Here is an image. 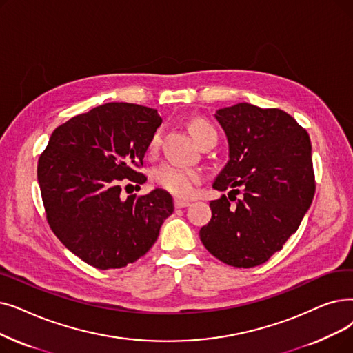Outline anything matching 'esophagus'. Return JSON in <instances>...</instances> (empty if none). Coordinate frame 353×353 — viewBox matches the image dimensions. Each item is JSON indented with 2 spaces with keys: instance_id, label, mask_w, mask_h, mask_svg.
<instances>
[{
  "instance_id": "1",
  "label": "esophagus",
  "mask_w": 353,
  "mask_h": 353,
  "mask_svg": "<svg viewBox=\"0 0 353 353\" xmlns=\"http://www.w3.org/2000/svg\"><path fill=\"white\" fill-rule=\"evenodd\" d=\"M174 206L176 208H188V206H190V202L183 201V199H174Z\"/></svg>"
}]
</instances>
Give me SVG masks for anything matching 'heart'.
<instances>
[{"mask_svg": "<svg viewBox=\"0 0 353 353\" xmlns=\"http://www.w3.org/2000/svg\"><path fill=\"white\" fill-rule=\"evenodd\" d=\"M189 131L197 144L203 139H206L210 132H216L210 122L202 118H196L190 121ZM159 144H160V132H156L148 144V150L156 151L159 148ZM152 180H154L164 190L170 192L176 196L185 197L193 192L194 186L202 180V176L197 170H193V168H185L176 164H163L157 167L154 173H152Z\"/></svg>", "mask_w": 353, "mask_h": 353, "instance_id": "obj_1", "label": "heart"}]
</instances>
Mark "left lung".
<instances>
[{
    "label": "left lung",
    "mask_w": 353,
    "mask_h": 353,
    "mask_svg": "<svg viewBox=\"0 0 353 353\" xmlns=\"http://www.w3.org/2000/svg\"><path fill=\"white\" fill-rule=\"evenodd\" d=\"M223 128L229 160L212 188L231 189L210 202L212 219L201 241L222 263L251 268L264 264L293 235L314 196L310 137L287 112L241 102L214 112Z\"/></svg>",
    "instance_id": "1"
}]
</instances>
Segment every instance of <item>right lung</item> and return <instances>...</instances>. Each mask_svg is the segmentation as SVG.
<instances>
[{"label": "right lung", "mask_w": 353, "mask_h": 353, "mask_svg": "<svg viewBox=\"0 0 353 353\" xmlns=\"http://www.w3.org/2000/svg\"><path fill=\"white\" fill-rule=\"evenodd\" d=\"M161 118L127 102L99 105L57 127L39 159L37 180L48 221L65 247L86 264L122 268L143 256L174 210L172 194L121 197L137 173Z\"/></svg>", "instance_id": "add662e5"}]
</instances>
